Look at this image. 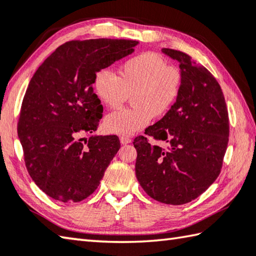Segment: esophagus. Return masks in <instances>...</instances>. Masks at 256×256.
<instances>
[{
  "label": "esophagus",
  "mask_w": 256,
  "mask_h": 256,
  "mask_svg": "<svg viewBox=\"0 0 256 256\" xmlns=\"http://www.w3.org/2000/svg\"><path fill=\"white\" fill-rule=\"evenodd\" d=\"M120 141H121L122 144H128V143H131L132 140L128 136H121V138H120Z\"/></svg>",
  "instance_id": "1"
}]
</instances>
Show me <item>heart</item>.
<instances>
[{
  "label": "heart",
  "mask_w": 256,
  "mask_h": 256,
  "mask_svg": "<svg viewBox=\"0 0 256 256\" xmlns=\"http://www.w3.org/2000/svg\"><path fill=\"white\" fill-rule=\"evenodd\" d=\"M183 73L161 55L144 52L125 61L118 75L100 70L94 88L101 102L111 110H118L132 98L133 108L108 114L104 128L108 133L132 135L144 128L152 118L168 113L181 94Z\"/></svg>",
  "instance_id": "obj_1"
}]
</instances>
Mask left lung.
<instances>
[{
    "label": "left lung",
    "instance_id": "left-lung-1",
    "mask_svg": "<svg viewBox=\"0 0 256 256\" xmlns=\"http://www.w3.org/2000/svg\"><path fill=\"white\" fill-rule=\"evenodd\" d=\"M162 51L180 62L183 86L168 113L145 130L146 136L134 138L135 174L148 196L181 205L206 191L221 173L228 143V113L222 88L206 68L178 50ZM148 136L169 146L151 144Z\"/></svg>",
    "mask_w": 256,
    "mask_h": 256
}]
</instances>
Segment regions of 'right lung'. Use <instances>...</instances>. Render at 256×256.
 I'll use <instances>...</instances> for the list:
<instances>
[{"label":"right lung","instance_id":"1","mask_svg":"<svg viewBox=\"0 0 256 256\" xmlns=\"http://www.w3.org/2000/svg\"><path fill=\"white\" fill-rule=\"evenodd\" d=\"M132 40L96 38L62 44L30 81L18 123L30 176L56 201L80 202L98 188L120 150L116 135L91 136L103 106L95 75L134 51Z\"/></svg>","mask_w":256,"mask_h":256}]
</instances>
